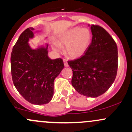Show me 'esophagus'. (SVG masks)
<instances>
[{"label":"esophagus","instance_id":"obj_1","mask_svg":"<svg viewBox=\"0 0 132 132\" xmlns=\"http://www.w3.org/2000/svg\"><path fill=\"white\" fill-rule=\"evenodd\" d=\"M63 62H64V66L68 67V64L67 60H66V59H63Z\"/></svg>","mask_w":132,"mask_h":132}]
</instances>
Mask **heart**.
Masks as SVG:
<instances>
[{
    "label": "heart",
    "instance_id": "1",
    "mask_svg": "<svg viewBox=\"0 0 132 132\" xmlns=\"http://www.w3.org/2000/svg\"><path fill=\"white\" fill-rule=\"evenodd\" d=\"M92 40V33L88 29L74 28L68 30L58 39L61 46L66 47V52L72 58L80 57L88 49ZM56 51L59 48L55 47Z\"/></svg>",
    "mask_w": 132,
    "mask_h": 132
}]
</instances>
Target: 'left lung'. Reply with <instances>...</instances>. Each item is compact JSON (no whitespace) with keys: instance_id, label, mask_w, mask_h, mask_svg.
I'll list each match as a JSON object with an SVG mask.
<instances>
[{"instance_id":"obj_1","label":"left lung","mask_w":132,"mask_h":132,"mask_svg":"<svg viewBox=\"0 0 132 132\" xmlns=\"http://www.w3.org/2000/svg\"><path fill=\"white\" fill-rule=\"evenodd\" d=\"M92 40L80 57L68 61L73 71L72 86L79 94L97 97L112 85L118 71L116 43L109 33L97 24L91 25Z\"/></svg>"}]
</instances>
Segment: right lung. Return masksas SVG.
<instances>
[{
	"instance_id": "right-lung-1",
	"label": "right lung",
	"mask_w": 132,
	"mask_h": 132,
	"mask_svg": "<svg viewBox=\"0 0 132 132\" xmlns=\"http://www.w3.org/2000/svg\"><path fill=\"white\" fill-rule=\"evenodd\" d=\"M33 28L26 29L12 48L11 75L19 94L33 104H47L54 94V81L64 68L61 58H48L47 47L33 50L28 42L33 38Z\"/></svg>"
}]
</instances>
